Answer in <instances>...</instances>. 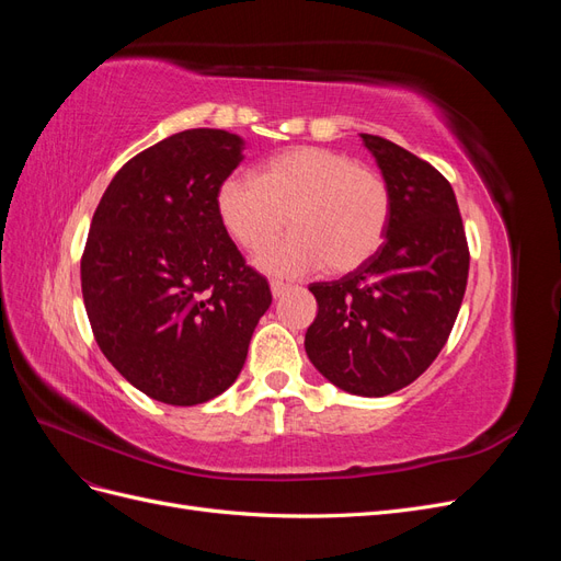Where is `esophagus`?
<instances>
[{
    "label": "esophagus",
    "mask_w": 561,
    "mask_h": 561,
    "mask_svg": "<svg viewBox=\"0 0 561 561\" xmlns=\"http://www.w3.org/2000/svg\"><path fill=\"white\" fill-rule=\"evenodd\" d=\"M287 290H290V285H287V283H280V280H274V283H271V295H274L276 299H278V297H283Z\"/></svg>",
    "instance_id": "1"
}]
</instances>
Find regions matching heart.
Segmentation results:
<instances>
[{
  "instance_id": "obj_1",
  "label": "heart",
  "mask_w": 561,
  "mask_h": 561,
  "mask_svg": "<svg viewBox=\"0 0 561 561\" xmlns=\"http://www.w3.org/2000/svg\"><path fill=\"white\" fill-rule=\"evenodd\" d=\"M217 215L245 250H260L291 225L293 237L254 257L268 276L297 278L320 264L330 274H348L383 243L390 190L344 151L295 147L268 159L257 180L231 175L219 184Z\"/></svg>"
}]
</instances>
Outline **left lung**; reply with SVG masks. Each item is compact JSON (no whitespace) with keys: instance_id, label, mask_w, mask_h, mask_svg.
<instances>
[{"instance_id":"obj_1","label":"left lung","mask_w":561,"mask_h":561,"mask_svg":"<svg viewBox=\"0 0 561 561\" xmlns=\"http://www.w3.org/2000/svg\"><path fill=\"white\" fill-rule=\"evenodd\" d=\"M390 190L386 241L344 278L313 283L318 316L304 348L353 396L410 386L447 344L468 283V243L451 184L400 145L360 135Z\"/></svg>"}]
</instances>
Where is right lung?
<instances>
[{
	"instance_id": "1",
	"label": "right lung",
	"mask_w": 561,
	"mask_h": 561,
	"mask_svg": "<svg viewBox=\"0 0 561 561\" xmlns=\"http://www.w3.org/2000/svg\"><path fill=\"white\" fill-rule=\"evenodd\" d=\"M217 128L171 135L133 157L100 198L81 293L105 358L165 404L208 402L239 379L271 307L217 215V190L243 161Z\"/></svg>"
}]
</instances>
